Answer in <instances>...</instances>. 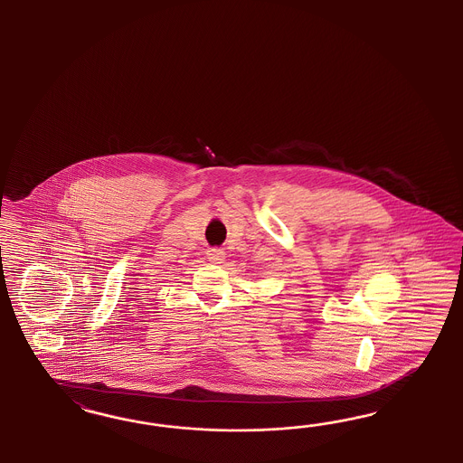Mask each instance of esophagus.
<instances>
[{
    "instance_id": "esophagus-1",
    "label": "esophagus",
    "mask_w": 463,
    "mask_h": 463,
    "mask_svg": "<svg viewBox=\"0 0 463 463\" xmlns=\"http://www.w3.org/2000/svg\"><path fill=\"white\" fill-rule=\"evenodd\" d=\"M207 260L211 263H222L225 260V252L222 250H209L207 251Z\"/></svg>"
}]
</instances>
